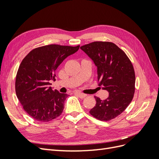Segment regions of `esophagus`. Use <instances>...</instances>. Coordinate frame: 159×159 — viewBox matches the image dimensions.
<instances>
[{
	"label": "esophagus",
	"mask_w": 159,
	"mask_h": 159,
	"mask_svg": "<svg viewBox=\"0 0 159 159\" xmlns=\"http://www.w3.org/2000/svg\"><path fill=\"white\" fill-rule=\"evenodd\" d=\"M74 94L76 95H78L79 98H81V99L84 98L86 97V96H87V95H86V94H84V93H80V92H75Z\"/></svg>",
	"instance_id": "1"
}]
</instances>
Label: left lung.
<instances>
[{
  "instance_id": "8db88e82",
  "label": "left lung",
  "mask_w": 159,
  "mask_h": 159,
  "mask_svg": "<svg viewBox=\"0 0 159 159\" xmlns=\"http://www.w3.org/2000/svg\"><path fill=\"white\" fill-rule=\"evenodd\" d=\"M97 67L98 85L109 92L104 101L95 97L90 114L100 121H109L124 111L134 93L135 75L131 61L112 42H94L80 47Z\"/></svg>"
}]
</instances>
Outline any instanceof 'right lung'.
Returning a JSON list of instances; mask_svg holds the SVG:
<instances>
[{
  "label": "right lung",
  "instance_id": "add662e5",
  "mask_svg": "<svg viewBox=\"0 0 159 159\" xmlns=\"http://www.w3.org/2000/svg\"><path fill=\"white\" fill-rule=\"evenodd\" d=\"M79 48L42 46L32 50L22 61L16 77V93L23 109L34 119L48 122L61 114L68 95L49 86L56 80L57 67Z\"/></svg>",
  "mask_w": 159,
  "mask_h": 159
}]
</instances>
